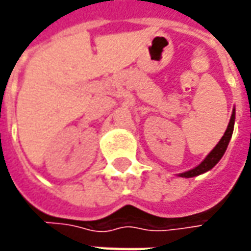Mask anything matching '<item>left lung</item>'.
Wrapping results in <instances>:
<instances>
[{"mask_svg":"<svg viewBox=\"0 0 251 251\" xmlns=\"http://www.w3.org/2000/svg\"><path fill=\"white\" fill-rule=\"evenodd\" d=\"M234 124H235V109H232L231 118H230V122H228V125H227V129L226 131H225V134L222 136L221 141L216 144L215 148L205 156L204 160H203L199 165H196L194 169H189L187 172L179 174L180 177H195V176L205 174V172H208L210 169L214 168L216 164L219 163V160L223 157L225 152H226L227 145H228V142L231 140L232 131H234Z\"/></svg>","mask_w":251,"mask_h":251,"instance_id":"8db88e82","label":"left lung"}]
</instances>
